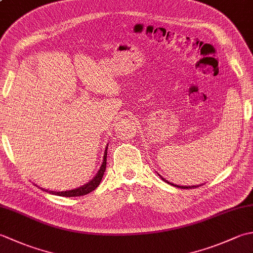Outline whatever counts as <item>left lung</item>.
Listing matches in <instances>:
<instances>
[{"label":"left lung","mask_w":253,"mask_h":253,"mask_svg":"<svg viewBox=\"0 0 253 253\" xmlns=\"http://www.w3.org/2000/svg\"><path fill=\"white\" fill-rule=\"evenodd\" d=\"M160 177L161 178H162L165 182H169V185H171V186H175V187H177V188H180V189H191V188H197V187H199V185H197V186H179V185H175V184H173V182H169V181H168L166 179H164L162 176L160 175Z\"/></svg>","instance_id":"left-lung-1"}]
</instances>
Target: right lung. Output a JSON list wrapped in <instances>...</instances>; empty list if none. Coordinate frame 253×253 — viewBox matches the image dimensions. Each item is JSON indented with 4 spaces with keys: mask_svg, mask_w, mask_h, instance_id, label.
I'll return each instance as SVG.
<instances>
[{
    "mask_svg": "<svg viewBox=\"0 0 253 253\" xmlns=\"http://www.w3.org/2000/svg\"><path fill=\"white\" fill-rule=\"evenodd\" d=\"M106 154H107V148L105 149L103 162H102V165H101L100 169L98 170V173H96V175L93 177V178L91 179L89 182H87L85 185L79 187V188H76V189L68 190V191H51V190H45V191L52 193V195L61 196V197H80V196L87 195V193H89L91 191H93L95 188L100 185L102 177H103L104 171L106 169ZM42 190H44V189H42Z\"/></svg>",
    "mask_w": 253,
    "mask_h": 253,
    "instance_id": "obj_1",
    "label": "right lung"
}]
</instances>
